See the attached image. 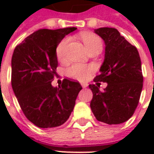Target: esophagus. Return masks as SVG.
Segmentation results:
<instances>
[{
  "instance_id": "obj_1",
  "label": "esophagus",
  "mask_w": 154,
  "mask_h": 154,
  "mask_svg": "<svg viewBox=\"0 0 154 154\" xmlns=\"http://www.w3.org/2000/svg\"><path fill=\"white\" fill-rule=\"evenodd\" d=\"M81 85H82V87H83V88L87 87V83H81Z\"/></svg>"
}]
</instances>
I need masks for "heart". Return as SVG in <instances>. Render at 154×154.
Segmentation results:
<instances>
[{
    "mask_svg": "<svg viewBox=\"0 0 154 154\" xmlns=\"http://www.w3.org/2000/svg\"><path fill=\"white\" fill-rule=\"evenodd\" d=\"M80 38L85 44L88 53L95 49H102V41L99 36L91 33H82L80 35ZM68 41H69L68 38H63V40L60 41V43L57 44L56 48V54L57 58L60 60H63L65 57V52ZM93 70L94 68L92 66L76 63L68 67L67 72V75L72 78L79 81H86L90 77Z\"/></svg>",
    "mask_w": 154,
    "mask_h": 154,
    "instance_id": "obj_1",
    "label": "heart"
}]
</instances>
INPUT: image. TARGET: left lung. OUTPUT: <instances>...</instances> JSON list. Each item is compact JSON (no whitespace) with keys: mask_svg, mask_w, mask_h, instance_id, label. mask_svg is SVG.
<instances>
[{"mask_svg":"<svg viewBox=\"0 0 154 154\" xmlns=\"http://www.w3.org/2000/svg\"><path fill=\"white\" fill-rule=\"evenodd\" d=\"M95 33L106 44L105 60L97 85H89L93 97L91 109L97 120L108 125L125 122L134 115L143 88L142 67L139 52L115 28H99ZM99 81L108 85L103 92Z\"/></svg>","mask_w":154,"mask_h":154,"instance_id":"8db88e82","label":"left lung"}]
</instances>
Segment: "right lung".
<instances>
[{"mask_svg":"<svg viewBox=\"0 0 154 154\" xmlns=\"http://www.w3.org/2000/svg\"><path fill=\"white\" fill-rule=\"evenodd\" d=\"M76 29H38L18 44L12 55V89L25 117L39 128L66 122L82 89L78 82L66 78L58 88L52 86L57 67L56 48Z\"/></svg>","mask_w":154,"mask_h":154,"instance_id":"1","label":"right lung"}]
</instances>
